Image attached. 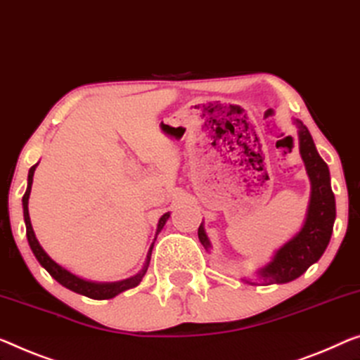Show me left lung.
<instances>
[{"label":"left lung","mask_w":360,"mask_h":360,"mask_svg":"<svg viewBox=\"0 0 360 360\" xmlns=\"http://www.w3.org/2000/svg\"><path fill=\"white\" fill-rule=\"evenodd\" d=\"M292 124L297 129L300 154L306 165L309 180H311V199H309L306 220H304L301 230L283 246L278 248L270 262L256 272L264 285L288 283L317 262L327 250L336 219V204L335 195L331 191L328 165L320 158L307 127L300 119H292ZM198 236L206 251L211 250V241H209L202 224L198 229ZM245 281L250 285H256L252 281Z\"/></svg>","instance_id":"1"}]
</instances>
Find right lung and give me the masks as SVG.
<instances>
[{
  "instance_id": "1",
  "label": "right lung",
  "mask_w": 360,
  "mask_h": 360,
  "mask_svg": "<svg viewBox=\"0 0 360 360\" xmlns=\"http://www.w3.org/2000/svg\"><path fill=\"white\" fill-rule=\"evenodd\" d=\"M37 165H32L29 170V179H27V190L25 195L22 198V207H24V222H25V229H27V240H29V246L33 252V256L37 257V261L40 262V265L43 269H46V272L53 276L54 280L60 283L65 288L79 292V295H84L86 297H91V300H110V297H115L117 295H120L122 291H127L130 288H135V286L140 285V281L145 276L146 270L149 267V261H151V252H153V246L154 243L149 248L148 256L145 265L143 269L138 272L136 275L130 276V278L120 280V281H106V283H101V281H90L85 278H80L75 274H72L70 270H68L63 265H59L56 261H53L51 257L48 256V252L43 250L40 243H38L35 231L32 229V222H30V215H29V198H30V191H32V184H33V174H35ZM170 217V212H165L161 219H159L158 224V230H156V236L159 235V231L164 229L165 222H167ZM156 241V238H154Z\"/></svg>"
}]
</instances>
